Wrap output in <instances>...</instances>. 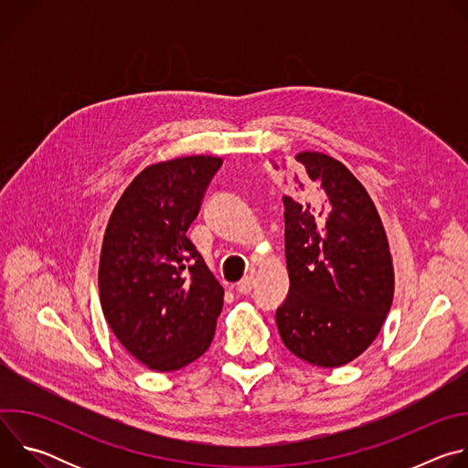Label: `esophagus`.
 <instances>
[{"instance_id": "esophagus-1", "label": "esophagus", "mask_w": 468, "mask_h": 468, "mask_svg": "<svg viewBox=\"0 0 468 468\" xmlns=\"http://www.w3.org/2000/svg\"><path fill=\"white\" fill-rule=\"evenodd\" d=\"M251 287H253V276H246L244 280H240V282L235 285V291H237L239 294H248V292L251 291Z\"/></svg>"}]
</instances>
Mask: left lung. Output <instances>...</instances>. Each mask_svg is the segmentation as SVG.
<instances>
[{"label":"left lung","instance_id":"obj_1","mask_svg":"<svg viewBox=\"0 0 468 468\" xmlns=\"http://www.w3.org/2000/svg\"><path fill=\"white\" fill-rule=\"evenodd\" d=\"M294 159V196L283 197L291 285L276 324L296 357L337 368L378 337L394 296L392 257L361 181L320 152Z\"/></svg>","mask_w":468,"mask_h":468}]
</instances>
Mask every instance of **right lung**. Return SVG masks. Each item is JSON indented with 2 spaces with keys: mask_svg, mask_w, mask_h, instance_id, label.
<instances>
[{
  "mask_svg": "<svg viewBox=\"0 0 468 468\" xmlns=\"http://www.w3.org/2000/svg\"><path fill=\"white\" fill-rule=\"evenodd\" d=\"M220 157L146 166L120 196L100 255V302L120 345L152 370L174 372L213 343L224 289L186 237Z\"/></svg>",
  "mask_w": 468,
  "mask_h": 468,
  "instance_id": "right-lung-1",
  "label": "right lung"
}]
</instances>
